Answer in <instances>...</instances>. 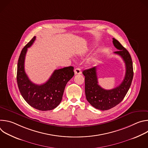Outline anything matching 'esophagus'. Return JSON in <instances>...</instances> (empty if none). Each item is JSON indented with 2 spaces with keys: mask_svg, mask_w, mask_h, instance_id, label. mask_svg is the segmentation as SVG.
<instances>
[{
  "mask_svg": "<svg viewBox=\"0 0 148 148\" xmlns=\"http://www.w3.org/2000/svg\"><path fill=\"white\" fill-rule=\"evenodd\" d=\"M74 73H75V75H77V74H81V69H80L79 68H76V69L74 70Z\"/></svg>",
  "mask_w": 148,
  "mask_h": 148,
  "instance_id": "1",
  "label": "esophagus"
}]
</instances>
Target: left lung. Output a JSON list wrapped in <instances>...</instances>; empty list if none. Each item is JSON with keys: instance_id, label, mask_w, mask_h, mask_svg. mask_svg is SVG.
I'll use <instances>...</instances> for the list:
<instances>
[{"instance_id": "obj_1", "label": "left lung", "mask_w": 148, "mask_h": 148, "mask_svg": "<svg viewBox=\"0 0 148 148\" xmlns=\"http://www.w3.org/2000/svg\"><path fill=\"white\" fill-rule=\"evenodd\" d=\"M112 42L114 46L119 50L114 53L122 57L126 67L124 79L119 86L112 90H105L101 87L98 82L97 67L82 71L85 76V93L87 100L92 107L102 111L115 107L123 100L131 87L134 76L132 61L128 51L115 38H113Z\"/></svg>"}]
</instances>
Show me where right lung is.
<instances>
[{
    "instance_id": "right-lung-1",
    "label": "right lung",
    "mask_w": 148,
    "mask_h": 148,
    "mask_svg": "<svg viewBox=\"0 0 148 148\" xmlns=\"http://www.w3.org/2000/svg\"><path fill=\"white\" fill-rule=\"evenodd\" d=\"M36 36L24 47L20 54L17 70V82L20 92L31 107L40 111H50L56 108L62 100L66 86L74 76L72 66L56 70L49 80L41 85L32 82L25 70V60L27 49Z\"/></svg>"
}]
</instances>
